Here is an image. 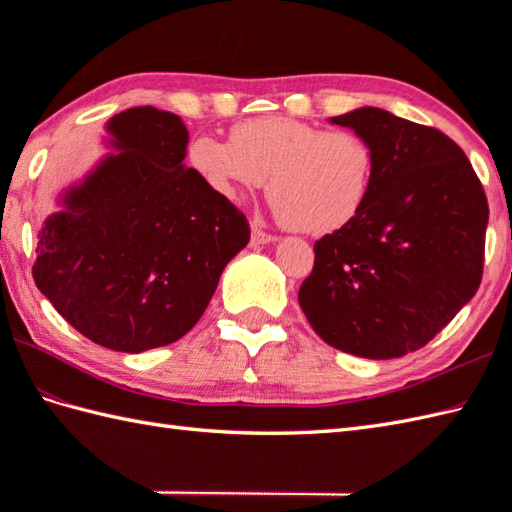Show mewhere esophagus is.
Instances as JSON below:
<instances>
[{"label": "esophagus", "instance_id": "1", "mask_svg": "<svg viewBox=\"0 0 512 512\" xmlns=\"http://www.w3.org/2000/svg\"><path fill=\"white\" fill-rule=\"evenodd\" d=\"M277 235L268 233L264 224L253 222V244H268V242H275Z\"/></svg>", "mask_w": 512, "mask_h": 512}]
</instances>
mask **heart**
Here are the masks:
<instances>
[{
    "label": "heart",
    "mask_w": 512,
    "mask_h": 512,
    "mask_svg": "<svg viewBox=\"0 0 512 512\" xmlns=\"http://www.w3.org/2000/svg\"><path fill=\"white\" fill-rule=\"evenodd\" d=\"M187 160L226 198L268 180V202L281 224L308 235L350 224L363 211L376 176V151L365 136L284 116L237 123L228 143L195 136Z\"/></svg>",
    "instance_id": "b5f03b06"
}]
</instances>
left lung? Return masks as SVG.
I'll list each match as a JSON object with an SVG mask.
<instances>
[{
    "instance_id": "left-lung-1",
    "label": "left lung",
    "mask_w": 512,
    "mask_h": 512,
    "mask_svg": "<svg viewBox=\"0 0 512 512\" xmlns=\"http://www.w3.org/2000/svg\"><path fill=\"white\" fill-rule=\"evenodd\" d=\"M376 151L369 198L314 242L299 303L321 339L363 358L427 345L477 292L488 202L458 143L378 107L334 116Z\"/></svg>"
}]
</instances>
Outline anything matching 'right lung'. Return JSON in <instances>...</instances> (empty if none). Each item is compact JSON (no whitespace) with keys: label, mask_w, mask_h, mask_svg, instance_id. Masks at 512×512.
Returning a JSON list of instances; mask_svg holds the SVG:
<instances>
[{"label":"right lung","mask_w":512,"mask_h":512,"mask_svg":"<svg viewBox=\"0 0 512 512\" xmlns=\"http://www.w3.org/2000/svg\"><path fill=\"white\" fill-rule=\"evenodd\" d=\"M107 129L118 154L43 224L32 277L74 330L138 354L198 323L250 226L182 165L189 132L176 114L132 107Z\"/></svg>","instance_id":"right-lung-1"}]
</instances>
